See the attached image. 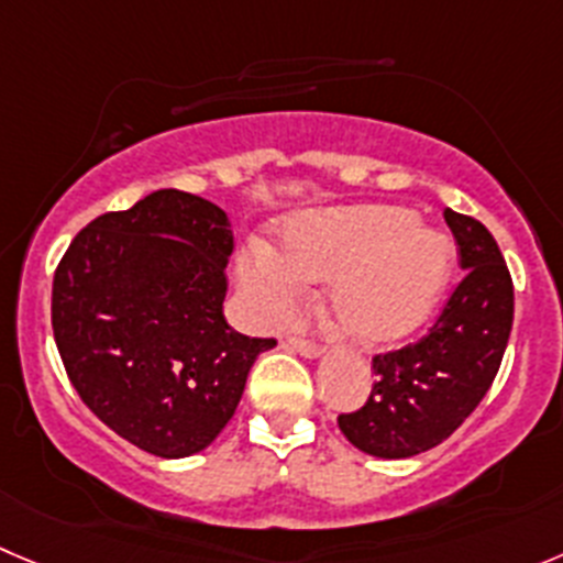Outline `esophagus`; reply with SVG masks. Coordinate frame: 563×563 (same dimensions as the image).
<instances>
[{"label": "esophagus", "mask_w": 563, "mask_h": 563, "mask_svg": "<svg viewBox=\"0 0 563 563\" xmlns=\"http://www.w3.org/2000/svg\"><path fill=\"white\" fill-rule=\"evenodd\" d=\"M290 345L296 347L298 353H301V356H320V353H323V345H320V342H314V340H307V336H290Z\"/></svg>", "instance_id": "esophagus-1"}]
</instances>
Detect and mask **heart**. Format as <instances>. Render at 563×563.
<instances>
[{
    "label": "heart",
    "instance_id": "1",
    "mask_svg": "<svg viewBox=\"0 0 563 563\" xmlns=\"http://www.w3.org/2000/svg\"><path fill=\"white\" fill-rule=\"evenodd\" d=\"M451 249L415 227L398 207H356L307 216L285 232V260L254 249L243 265L245 285L267 312H287L303 282H331V312L362 342L404 340L426 323L445 290Z\"/></svg>",
    "mask_w": 563,
    "mask_h": 563
}]
</instances>
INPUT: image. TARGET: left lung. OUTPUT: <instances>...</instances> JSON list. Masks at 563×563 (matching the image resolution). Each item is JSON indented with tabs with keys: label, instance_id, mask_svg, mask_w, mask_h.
<instances>
[{
	"label": "left lung",
	"instance_id": "left-lung-1",
	"mask_svg": "<svg viewBox=\"0 0 563 563\" xmlns=\"http://www.w3.org/2000/svg\"><path fill=\"white\" fill-rule=\"evenodd\" d=\"M462 278L417 342L376 353V384L356 411L336 417L358 451L409 459L445 442L484 400L514 323V282L489 229L445 210Z\"/></svg>",
	"mask_w": 563,
	"mask_h": 563
}]
</instances>
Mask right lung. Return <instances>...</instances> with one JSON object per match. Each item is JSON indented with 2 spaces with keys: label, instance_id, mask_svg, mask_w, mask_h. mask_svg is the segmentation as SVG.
I'll use <instances>...</instances> for the list:
<instances>
[{
  "label": "right lung",
  "instance_id": "right-lung-1",
  "mask_svg": "<svg viewBox=\"0 0 563 563\" xmlns=\"http://www.w3.org/2000/svg\"><path fill=\"white\" fill-rule=\"evenodd\" d=\"M232 251L221 207L157 190L93 218L55 271L52 331L74 389L152 456L205 451L232 420L254 358L276 345L227 323Z\"/></svg>",
  "mask_w": 563,
  "mask_h": 563
}]
</instances>
